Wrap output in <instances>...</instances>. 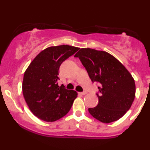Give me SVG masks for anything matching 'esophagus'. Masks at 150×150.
I'll use <instances>...</instances> for the list:
<instances>
[{
  "mask_svg": "<svg viewBox=\"0 0 150 150\" xmlns=\"http://www.w3.org/2000/svg\"><path fill=\"white\" fill-rule=\"evenodd\" d=\"M87 94V92H79V94H81V95H85Z\"/></svg>",
  "mask_w": 150,
  "mask_h": 150,
  "instance_id": "1",
  "label": "esophagus"
}]
</instances>
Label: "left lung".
Returning <instances> with one entry per match:
<instances>
[{
    "label": "left lung",
    "instance_id": "1",
    "mask_svg": "<svg viewBox=\"0 0 150 150\" xmlns=\"http://www.w3.org/2000/svg\"><path fill=\"white\" fill-rule=\"evenodd\" d=\"M78 57L92 82H99V104L89 108V113L99 121L109 123L120 119L130 109L135 97L133 77L114 56L106 51L84 48Z\"/></svg>",
    "mask_w": 150,
    "mask_h": 150
}]
</instances>
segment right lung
Here are the masks:
<instances>
[{"label": "right lung", "instance_id": "add662e5", "mask_svg": "<svg viewBox=\"0 0 150 150\" xmlns=\"http://www.w3.org/2000/svg\"><path fill=\"white\" fill-rule=\"evenodd\" d=\"M79 50L78 47L60 45L48 47L31 62L24 74L22 93L32 113L46 122L56 121L71 108L77 97L75 90L58 86L60 65Z\"/></svg>", "mask_w": 150, "mask_h": 150}]
</instances>
